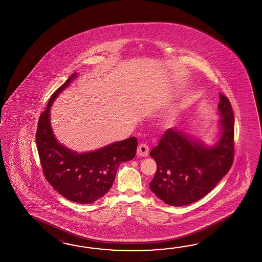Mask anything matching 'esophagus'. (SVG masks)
I'll return each mask as SVG.
<instances>
[{
    "label": "esophagus",
    "mask_w": 262,
    "mask_h": 262,
    "mask_svg": "<svg viewBox=\"0 0 262 262\" xmlns=\"http://www.w3.org/2000/svg\"><path fill=\"white\" fill-rule=\"evenodd\" d=\"M149 150H149V147H148V145L142 143V144L139 145L137 152H138V156L145 157V156H149Z\"/></svg>",
    "instance_id": "1"
}]
</instances>
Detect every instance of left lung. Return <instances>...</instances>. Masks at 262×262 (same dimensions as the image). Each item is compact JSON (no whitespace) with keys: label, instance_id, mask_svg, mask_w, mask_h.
Listing matches in <instances>:
<instances>
[{"label":"left lung","instance_id":"obj_1","mask_svg":"<svg viewBox=\"0 0 262 262\" xmlns=\"http://www.w3.org/2000/svg\"><path fill=\"white\" fill-rule=\"evenodd\" d=\"M218 111L220 137L212 146L178 129H167L150 156L157 165L150 188L170 206H185L211 192L232 166L234 116L222 94Z\"/></svg>","mask_w":262,"mask_h":262}]
</instances>
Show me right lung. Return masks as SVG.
<instances>
[{"mask_svg":"<svg viewBox=\"0 0 262 262\" xmlns=\"http://www.w3.org/2000/svg\"><path fill=\"white\" fill-rule=\"evenodd\" d=\"M77 77V73L73 74L50 97L46 111L40 115L35 140L43 172L50 185L67 200L88 204L111 189L120 164L136 156L138 140L132 137L79 154L56 139L50 124V107Z\"/></svg>","mask_w":262,"mask_h":262,"instance_id":"add662e5","label":"right lung"}]
</instances>
